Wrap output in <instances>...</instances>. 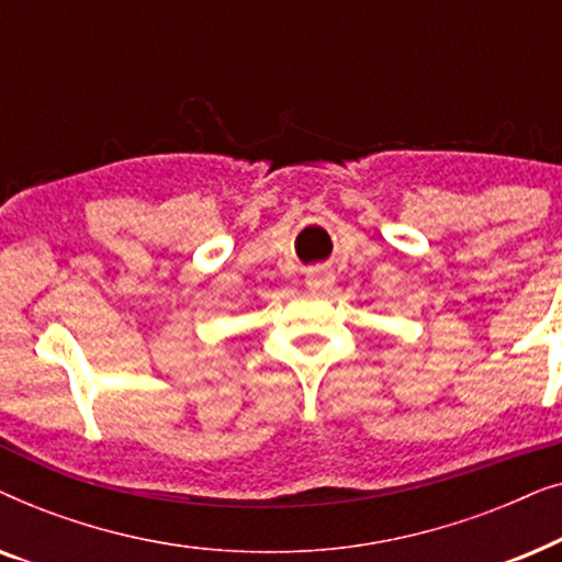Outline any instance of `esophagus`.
Here are the masks:
<instances>
[{
    "mask_svg": "<svg viewBox=\"0 0 562 562\" xmlns=\"http://www.w3.org/2000/svg\"><path fill=\"white\" fill-rule=\"evenodd\" d=\"M335 283V271L329 266H314L306 271V286L312 291H329Z\"/></svg>",
    "mask_w": 562,
    "mask_h": 562,
    "instance_id": "1",
    "label": "esophagus"
}]
</instances>
